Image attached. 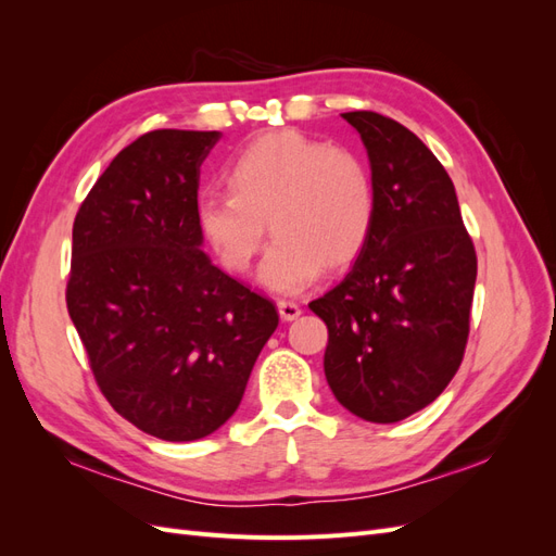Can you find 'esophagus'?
I'll list each match as a JSON object with an SVG mask.
<instances>
[{
  "mask_svg": "<svg viewBox=\"0 0 556 556\" xmlns=\"http://www.w3.org/2000/svg\"><path fill=\"white\" fill-rule=\"evenodd\" d=\"M278 313L285 323H292V319H296L301 315V308H299V304H294V301L282 299V301H278Z\"/></svg>",
  "mask_w": 556,
  "mask_h": 556,
  "instance_id": "34e87169",
  "label": "esophagus"
}]
</instances>
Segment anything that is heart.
<instances>
[{"instance_id": "1", "label": "heart", "mask_w": 556, "mask_h": 556, "mask_svg": "<svg viewBox=\"0 0 556 556\" xmlns=\"http://www.w3.org/2000/svg\"><path fill=\"white\" fill-rule=\"evenodd\" d=\"M227 192L197 199V223L213 255L229 271H245L274 233L260 280L294 294L327 268L348 266L368 243L378 211L371 166L345 146L299 131L252 141L227 166Z\"/></svg>"}]
</instances>
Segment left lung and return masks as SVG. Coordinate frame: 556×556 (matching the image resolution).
<instances>
[{
  "label": "left lung",
  "instance_id": "8db88e82",
  "mask_svg": "<svg viewBox=\"0 0 556 556\" xmlns=\"http://www.w3.org/2000/svg\"><path fill=\"white\" fill-rule=\"evenodd\" d=\"M376 180V225L350 274L311 311L325 319V376L343 408L392 425L441 396L462 364L478 276L457 192L410 129L341 113Z\"/></svg>",
  "mask_w": 556,
  "mask_h": 556
}]
</instances>
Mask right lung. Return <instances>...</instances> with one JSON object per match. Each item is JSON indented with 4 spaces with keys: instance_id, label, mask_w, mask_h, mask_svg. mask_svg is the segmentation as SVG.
Wrapping results in <instances>:
<instances>
[{
    "instance_id": "add662e5",
    "label": "right lung",
    "mask_w": 556,
    "mask_h": 556,
    "mask_svg": "<svg viewBox=\"0 0 556 556\" xmlns=\"http://www.w3.org/2000/svg\"><path fill=\"white\" fill-rule=\"evenodd\" d=\"M220 131L155 129L121 150L74 220L66 308L115 413L199 441L237 413L278 311L217 268L197 223Z\"/></svg>"
}]
</instances>
